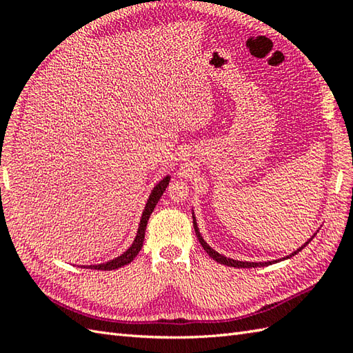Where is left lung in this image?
I'll return each instance as SVG.
<instances>
[{"instance_id": "8db88e82", "label": "left lung", "mask_w": 353, "mask_h": 353, "mask_svg": "<svg viewBox=\"0 0 353 353\" xmlns=\"http://www.w3.org/2000/svg\"><path fill=\"white\" fill-rule=\"evenodd\" d=\"M192 223H194V230H196V235H197V238H199V241H200L201 247H203V249L206 250V253L209 254V256H211L214 261L220 262V264H223V265L236 267V268H252V267H265V265H270V264H273V262H276V261H272V262H244V261H235V259H230V258L223 256V254H220L219 252H215V250L212 249V247H209V245L206 244L205 239L201 238L200 232H199V228H197V223H196V216H194V215H192ZM314 236H316V234H314ZM314 236H311V239H312ZM311 239H308V243H305L302 247H299V249H297L296 252H292L291 254H288L287 258L294 256V254H297L302 249H305V247L311 243ZM277 261H279V259H277Z\"/></svg>"}]
</instances>
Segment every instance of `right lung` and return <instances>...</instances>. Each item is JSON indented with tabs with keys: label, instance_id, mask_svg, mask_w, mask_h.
Listing matches in <instances>:
<instances>
[{
	"label": "right lung",
	"instance_id": "add662e5",
	"mask_svg": "<svg viewBox=\"0 0 353 353\" xmlns=\"http://www.w3.org/2000/svg\"><path fill=\"white\" fill-rule=\"evenodd\" d=\"M170 183V176L163 177L162 181L157 183L152 194H150V197L147 200V205H145V209L144 212H142V216H141V223H139V229H138V234H137V238H134L133 244L127 249L121 256H118L115 259H112L109 262H104V264H100V265H89V268H94V270H104V272H108V270H117V268H121L127 264H130V262L134 259V256L139 253L141 247H142V243H144V236H145V228H147V223H148V219L150 215H152L153 209L156 208L157 201H159V199L162 197V194L165 191V188H167Z\"/></svg>",
	"mask_w": 353,
	"mask_h": 353
}]
</instances>
